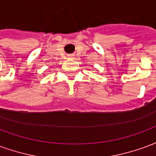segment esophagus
<instances>
[{
    "label": "esophagus",
    "instance_id": "1",
    "mask_svg": "<svg viewBox=\"0 0 156 156\" xmlns=\"http://www.w3.org/2000/svg\"><path fill=\"white\" fill-rule=\"evenodd\" d=\"M68 58H73V54H68Z\"/></svg>",
    "mask_w": 156,
    "mask_h": 156
}]
</instances>
